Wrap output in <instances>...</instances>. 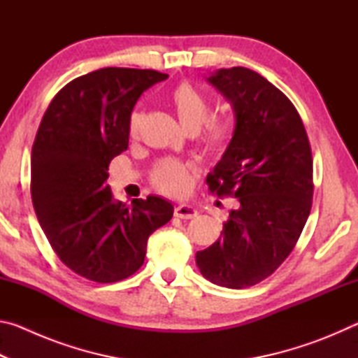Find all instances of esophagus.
I'll return each mask as SVG.
<instances>
[{
	"mask_svg": "<svg viewBox=\"0 0 358 358\" xmlns=\"http://www.w3.org/2000/svg\"><path fill=\"white\" fill-rule=\"evenodd\" d=\"M175 217H181V220H192L197 216V210L189 207V205H178L173 210Z\"/></svg>",
	"mask_w": 358,
	"mask_h": 358,
	"instance_id": "esophagus-1",
	"label": "esophagus"
}]
</instances>
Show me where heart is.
Wrapping results in <instances>:
<instances>
[{"label":"heart","instance_id":"obj_1","mask_svg":"<svg viewBox=\"0 0 358 358\" xmlns=\"http://www.w3.org/2000/svg\"><path fill=\"white\" fill-rule=\"evenodd\" d=\"M169 101L173 107L175 113L180 118L181 124L187 131L196 132L201 127V141L210 151L213 153H222L224 150L234 141L235 128L229 118L211 117L213 107L201 90L194 85L183 82L175 87ZM143 113L142 110H132L128 120L129 137L136 138L142 128ZM194 172V166L189 162L175 159V157H166V159L157 161L155 167L151 169L150 181L153 187L167 196H183L189 189L191 177Z\"/></svg>","mask_w":358,"mask_h":358}]
</instances>
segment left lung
<instances>
[{
  "label": "left lung",
  "instance_id": "1",
  "mask_svg": "<svg viewBox=\"0 0 358 358\" xmlns=\"http://www.w3.org/2000/svg\"><path fill=\"white\" fill-rule=\"evenodd\" d=\"M208 82L232 104L237 124L207 185L217 197H235V210L196 262L211 282L243 289L273 273L300 238L313 205L311 145L295 106L257 72L217 69Z\"/></svg>",
  "mask_w": 358,
  "mask_h": 358
}]
</instances>
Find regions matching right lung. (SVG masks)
Masks as SVG:
<instances>
[{"mask_svg": "<svg viewBox=\"0 0 358 358\" xmlns=\"http://www.w3.org/2000/svg\"><path fill=\"white\" fill-rule=\"evenodd\" d=\"M169 76L104 68L59 90L42 117L31 150V199L59 260L78 276L107 284L141 268L147 241L173 207L148 196L113 202L108 164L128 148V120L145 90Z\"/></svg>", "mask_w": 358, "mask_h": 358, "instance_id": "right-lung-1", "label": "right lung"}]
</instances>
